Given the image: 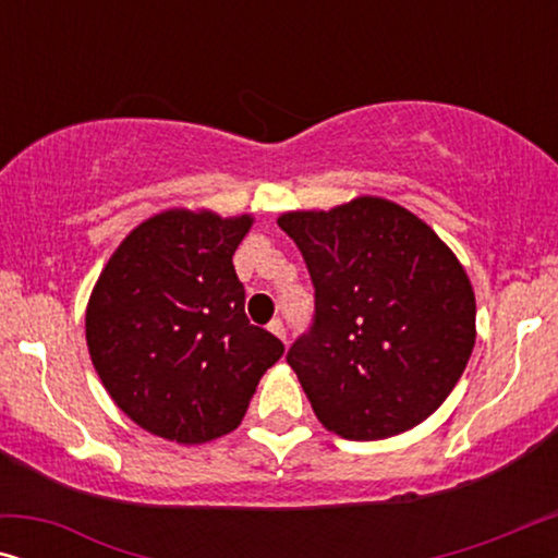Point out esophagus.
<instances>
[{"label":"esophagus","instance_id":"obj_1","mask_svg":"<svg viewBox=\"0 0 558 558\" xmlns=\"http://www.w3.org/2000/svg\"><path fill=\"white\" fill-rule=\"evenodd\" d=\"M269 332L277 335V338L287 345V330H284V323H281V319H271V323H269Z\"/></svg>","mask_w":558,"mask_h":558}]
</instances>
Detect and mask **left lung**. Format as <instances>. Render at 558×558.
<instances>
[{
    "mask_svg": "<svg viewBox=\"0 0 558 558\" xmlns=\"http://www.w3.org/2000/svg\"><path fill=\"white\" fill-rule=\"evenodd\" d=\"M315 284L287 363L325 429L373 441L437 411L475 348V292L454 251L403 205L361 195L277 218Z\"/></svg>",
    "mask_w": 558,
    "mask_h": 558,
    "instance_id": "1",
    "label": "left lung"
}]
</instances>
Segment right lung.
Returning a JSON list of instances; mask_svg holds the SVG:
<instances>
[{"mask_svg": "<svg viewBox=\"0 0 558 558\" xmlns=\"http://www.w3.org/2000/svg\"><path fill=\"white\" fill-rule=\"evenodd\" d=\"M254 216L170 208L142 220L98 274L90 363L113 403L155 437L205 445L243 422L284 345L248 323L233 254Z\"/></svg>", "mask_w": 558, "mask_h": 558, "instance_id": "obj_1", "label": "right lung"}]
</instances>
